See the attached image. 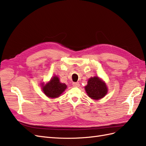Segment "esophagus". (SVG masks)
<instances>
[{
    "label": "esophagus",
    "mask_w": 146,
    "mask_h": 146,
    "mask_svg": "<svg viewBox=\"0 0 146 146\" xmlns=\"http://www.w3.org/2000/svg\"><path fill=\"white\" fill-rule=\"evenodd\" d=\"M72 86L74 87H78L79 86H80V83H79L78 82H73Z\"/></svg>",
    "instance_id": "obj_1"
}]
</instances>
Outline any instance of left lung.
<instances>
[{
    "label": "left lung",
    "instance_id": "obj_1",
    "mask_svg": "<svg viewBox=\"0 0 146 146\" xmlns=\"http://www.w3.org/2000/svg\"><path fill=\"white\" fill-rule=\"evenodd\" d=\"M85 90L88 96L94 100L104 98L108 91L106 84L98 77H92L88 80Z\"/></svg>",
    "mask_w": 146,
    "mask_h": 146
}]
</instances>
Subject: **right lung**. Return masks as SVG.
Returning <instances> with one entry per match:
<instances>
[{
	"label": "right lung",
	"mask_w": 146,
	"mask_h": 146,
	"mask_svg": "<svg viewBox=\"0 0 146 146\" xmlns=\"http://www.w3.org/2000/svg\"><path fill=\"white\" fill-rule=\"evenodd\" d=\"M67 88L66 84L60 82L58 77L54 76L50 82L42 86V90L47 96L51 98H58Z\"/></svg>",
	"instance_id": "obj_1"
}]
</instances>
